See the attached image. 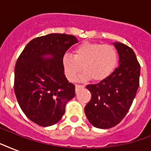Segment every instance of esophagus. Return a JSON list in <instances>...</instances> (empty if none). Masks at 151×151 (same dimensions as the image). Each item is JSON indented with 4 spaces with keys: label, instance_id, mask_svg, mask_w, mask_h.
I'll use <instances>...</instances> for the list:
<instances>
[{
    "label": "esophagus",
    "instance_id": "obj_1",
    "mask_svg": "<svg viewBox=\"0 0 151 151\" xmlns=\"http://www.w3.org/2000/svg\"><path fill=\"white\" fill-rule=\"evenodd\" d=\"M85 88V85H75L76 92H78V90L81 89V88Z\"/></svg>",
    "mask_w": 151,
    "mask_h": 151
}]
</instances>
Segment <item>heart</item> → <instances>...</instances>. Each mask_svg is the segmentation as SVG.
I'll return each mask as SVG.
<instances>
[{
  "instance_id": "1",
  "label": "heart",
  "mask_w": 151,
  "mask_h": 151,
  "mask_svg": "<svg viewBox=\"0 0 151 151\" xmlns=\"http://www.w3.org/2000/svg\"><path fill=\"white\" fill-rule=\"evenodd\" d=\"M117 63V52L114 46L88 41L76 46L72 55L65 53L62 58L64 73L70 81L75 79L82 67L85 72L80 79L102 81L112 73Z\"/></svg>"
}]
</instances>
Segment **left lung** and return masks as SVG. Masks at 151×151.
Here are the masks:
<instances>
[{
	"label": "left lung",
	"instance_id": "left-lung-1",
	"mask_svg": "<svg viewBox=\"0 0 151 151\" xmlns=\"http://www.w3.org/2000/svg\"><path fill=\"white\" fill-rule=\"evenodd\" d=\"M114 45L119 55V66L98 84L86 86L92 99L85 106V115L99 129H110L122 122L139 85L140 65L135 52L120 42H114Z\"/></svg>",
	"mask_w": 151,
	"mask_h": 151
}]
</instances>
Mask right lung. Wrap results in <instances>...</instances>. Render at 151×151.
<instances>
[{"label": "right lung", "mask_w": 151, "mask_h": 151, "mask_svg": "<svg viewBox=\"0 0 151 151\" xmlns=\"http://www.w3.org/2000/svg\"><path fill=\"white\" fill-rule=\"evenodd\" d=\"M76 43L73 35L48 34L29 41L18 58L15 96L25 115L38 125L56 124L65 113L66 103L75 96V86L64 74L62 58Z\"/></svg>", "instance_id": "add662e5"}]
</instances>
